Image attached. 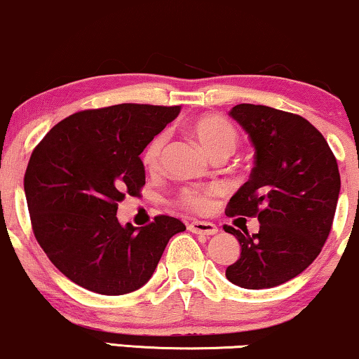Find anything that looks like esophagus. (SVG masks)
<instances>
[{
    "instance_id": "obj_1",
    "label": "esophagus",
    "mask_w": 359,
    "mask_h": 359,
    "mask_svg": "<svg viewBox=\"0 0 359 359\" xmlns=\"http://www.w3.org/2000/svg\"><path fill=\"white\" fill-rule=\"evenodd\" d=\"M188 229L194 234H203V236H212L217 232V226L212 224V222L206 221H193L189 222Z\"/></svg>"
}]
</instances>
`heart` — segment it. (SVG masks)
<instances>
[{
    "label": "heart",
    "mask_w": 359,
    "mask_h": 359,
    "mask_svg": "<svg viewBox=\"0 0 359 359\" xmlns=\"http://www.w3.org/2000/svg\"><path fill=\"white\" fill-rule=\"evenodd\" d=\"M188 128L212 158L219 155H231L234 151L237 142H239V133H237L234 125L226 117H221V115H199V117L189 120ZM166 140H168V137H166L165 132L158 133L148 142L145 150H143L142 161L148 171H155L160 166ZM178 203L180 206L191 209V211H204L209 204V191L199 188H184L178 194Z\"/></svg>",
    "instance_id": "obj_1"
}]
</instances>
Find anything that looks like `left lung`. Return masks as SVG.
<instances>
[{"label":"left lung","instance_id":"left-lung-1","mask_svg":"<svg viewBox=\"0 0 359 359\" xmlns=\"http://www.w3.org/2000/svg\"><path fill=\"white\" fill-rule=\"evenodd\" d=\"M229 115L255 148L249 181L226 214L257 217V234L224 226L241 244V257L226 269L227 280L260 290L305 271L332 231L339 194L338 163L309 120L265 105L239 104Z\"/></svg>","mask_w":359,"mask_h":359}]
</instances>
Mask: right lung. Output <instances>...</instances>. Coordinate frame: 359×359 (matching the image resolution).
Listing matches in <instances>:
<instances>
[{
	"label": "right lung",
	"mask_w": 359,
	"mask_h": 359,
	"mask_svg": "<svg viewBox=\"0 0 359 359\" xmlns=\"http://www.w3.org/2000/svg\"><path fill=\"white\" fill-rule=\"evenodd\" d=\"M178 114L180 105L148 104L82 110L32 150L25 173L32 232L69 280L100 295L137 290L186 229L165 214L140 229L117 219L118 203L145 186L140 155Z\"/></svg>",
	"instance_id": "obj_1"
}]
</instances>
